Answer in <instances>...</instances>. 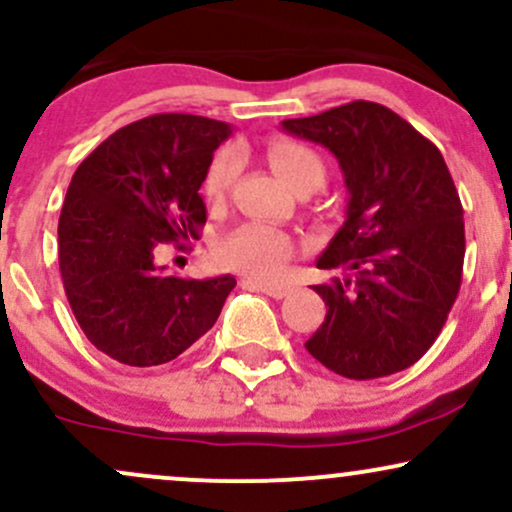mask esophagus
Returning <instances> with one entry per match:
<instances>
[{"label":"esophagus","mask_w":512,"mask_h":512,"mask_svg":"<svg viewBox=\"0 0 512 512\" xmlns=\"http://www.w3.org/2000/svg\"><path fill=\"white\" fill-rule=\"evenodd\" d=\"M245 284L257 286V289H260L262 293H267V296H272V298H284V296H289V291H291V286H286V284H274V281L245 279Z\"/></svg>","instance_id":"obj_1"}]
</instances>
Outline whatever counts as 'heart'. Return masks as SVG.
Segmentation results:
<instances>
[{
    "instance_id": "b5f03b06",
    "label": "heart",
    "mask_w": 512,
    "mask_h": 512,
    "mask_svg": "<svg viewBox=\"0 0 512 512\" xmlns=\"http://www.w3.org/2000/svg\"><path fill=\"white\" fill-rule=\"evenodd\" d=\"M269 166L276 170L281 180L298 190H317L327 178L325 158H322L313 146L298 142L291 137H276L267 146ZM240 170V154L233 146H226L216 154L207 170L204 180V192L209 202H221L231 190ZM293 255V243L281 228L269 226V223H243L236 231L223 238L219 257L228 267L240 269V272L269 279L286 267Z\"/></svg>"
}]
</instances>
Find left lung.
Masks as SVG:
<instances>
[{
	"label": "left lung",
	"instance_id": "8db88e82",
	"mask_svg": "<svg viewBox=\"0 0 512 512\" xmlns=\"http://www.w3.org/2000/svg\"><path fill=\"white\" fill-rule=\"evenodd\" d=\"M281 127L327 146L351 195L344 226L317 260L339 274L313 286L327 315L305 349L351 380L414 366L438 339L462 284V202L443 154L370 101Z\"/></svg>",
	"mask_w": 512,
	"mask_h": 512
}]
</instances>
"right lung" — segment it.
Masks as SVG:
<instances>
[{"label":"right lung","mask_w":512,"mask_h":512,"mask_svg":"<svg viewBox=\"0 0 512 512\" xmlns=\"http://www.w3.org/2000/svg\"><path fill=\"white\" fill-rule=\"evenodd\" d=\"M226 122L158 113L117 129L76 168L57 226L60 274L88 342L134 368L161 366L214 327L231 274L182 279L156 255L187 250L207 223L199 197Z\"/></svg>","instance_id":"right-lung-1"}]
</instances>
